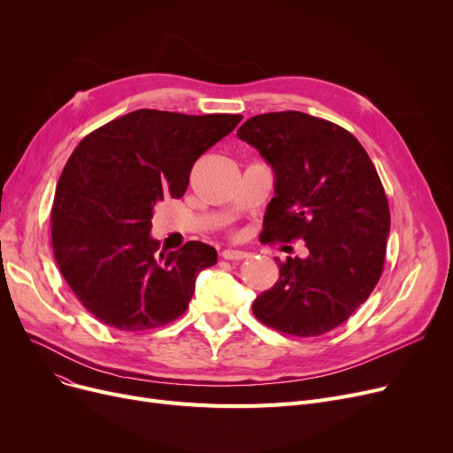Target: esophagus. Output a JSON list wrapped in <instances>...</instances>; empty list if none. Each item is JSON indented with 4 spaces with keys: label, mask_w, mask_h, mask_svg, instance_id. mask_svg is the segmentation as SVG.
Instances as JSON below:
<instances>
[{
    "label": "esophagus",
    "mask_w": 453,
    "mask_h": 453,
    "mask_svg": "<svg viewBox=\"0 0 453 453\" xmlns=\"http://www.w3.org/2000/svg\"><path fill=\"white\" fill-rule=\"evenodd\" d=\"M222 257L226 260H242V258H248L250 255L246 251H241V250H224Z\"/></svg>",
    "instance_id": "esophagus-1"
}]
</instances>
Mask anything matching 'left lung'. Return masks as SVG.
Masks as SVG:
<instances>
[{"mask_svg": "<svg viewBox=\"0 0 453 453\" xmlns=\"http://www.w3.org/2000/svg\"><path fill=\"white\" fill-rule=\"evenodd\" d=\"M273 169L265 242L303 239L308 257L275 258L279 280L253 301L266 326L319 336L350 318L382 275L389 203L360 141L303 111L260 113L236 130Z\"/></svg>", "mask_w": 453, "mask_h": 453, "instance_id": "left-lung-1", "label": "left lung"}]
</instances>
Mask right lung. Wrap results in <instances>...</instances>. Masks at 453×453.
Here are the masks:
<instances>
[{"mask_svg": "<svg viewBox=\"0 0 453 453\" xmlns=\"http://www.w3.org/2000/svg\"><path fill=\"white\" fill-rule=\"evenodd\" d=\"M242 115L135 110L86 135L67 159L51 211L53 253L69 288L99 321L149 330L180 318L217 250L190 241L159 253L154 207L181 198L195 161Z\"/></svg>", "mask_w": 453, "mask_h": 453, "instance_id": "right-lung-1", "label": "right lung"}]
</instances>
